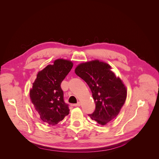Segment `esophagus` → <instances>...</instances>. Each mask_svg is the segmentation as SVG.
I'll use <instances>...</instances> for the list:
<instances>
[{
  "instance_id": "esophagus-1",
  "label": "esophagus",
  "mask_w": 159,
  "mask_h": 159,
  "mask_svg": "<svg viewBox=\"0 0 159 159\" xmlns=\"http://www.w3.org/2000/svg\"><path fill=\"white\" fill-rule=\"evenodd\" d=\"M80 105H81L80 102H77V103L74 104V105H73V106H74V107H80Z\"/></svg>"
}]
</instances>
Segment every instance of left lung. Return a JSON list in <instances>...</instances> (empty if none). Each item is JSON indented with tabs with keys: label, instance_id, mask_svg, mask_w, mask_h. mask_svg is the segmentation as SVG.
<instances>
[{
	"label": "left lung",
	"instance_id": "8db88e82",
	"mask_svg": "<svg viewBox=\"0 0 159 159\" xmlns=\"http://www.w3.org/2000/svg\"><path fill=\"white\" fill-rule=\"evenodd\" d=\"M108 64L99 60L79 64L75 74L90 87L95 103V110L89 116L105 125L114 119L124 105L127 90L123 81L116 77Z\"/></svg>",
	"mask_w": 159,
	"mask_h": 159
}]
</instances>
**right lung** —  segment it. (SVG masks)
<instances>
[{
    "mask_svg": "<svg viewBox=\"0 0 159 159\" xmlns=\"http://www.w3.org/2000/svg\"><path fill=\"white\" fill-rule=\"evenodd\" d=\"M72 67L70 61L56 59L38 72L32 84L30 98L40 119L47 125H56L69 114L61 84Z\"/></svg>",
    "mask_w": 159,
    "mask_h": 159,
    "instance_id": "1",
    "label": "right lung"
}]
</instances>
